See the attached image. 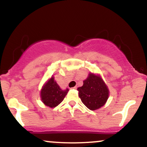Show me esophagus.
Masks as SVG:
<instances>
[{
  "label": "esophagus",
  "instance_id": "1",
  "mask_svg": "<svg viewBox=\"0 0 147 147\" xmlns=\"http://www.w3.org/2000/svg\"><path fill=\"white\" fill-rule=\"evenodd\" d=\"M72 89H77V86H75L74 88H72Z\"/></svg>",
  "mask_w": 147,
  "mask_h": 147
}]
</instances>
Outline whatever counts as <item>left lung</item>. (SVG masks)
I'll use <instances>...</instances> for the list:
<instances>
[{
    "label": "left lung",
    "instance_id": "8db88e82",
    "mask_svg": "<svg viewBox=\"0 0 147 147\" xmlns=\"http://www.w3.org/2000/svg\"><path fill=\"white\" fill-rule=\"evenodd\" d=\"M81 101L90 110L105 105L109 96L108 88L99 76L90 73L84 85L77 88Z\"/></svg>",
    "mask_w": 147,
    "mask_h": 147
}]
</instances>
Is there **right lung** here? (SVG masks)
Returning a JSON list of instances; mask_svg holds the SVG:
<instances>
[{
  "mask_svg": "<svg viewBox=\"0 0 147 147\" xmlns=\"http://www.w3.org/2000/svg\"><path fill=\"white\" fill-rule=\"evenodd\" d=\"M69 90H62L53 77H51L42 88L41 98L42 102L50 107H55L62 102Z\"/></svg>",
  "mask_w": 147,
  "mask_h": 147,
  "instance_id": "add662e5",
  "label": "right lung"
}]
</instances>
